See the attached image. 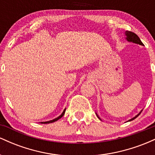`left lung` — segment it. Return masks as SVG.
<instances>
[{
    "instance_id": "obj_1",
    "label": "left lung",
    "mask_w": 155,
    "mask_h": 155,
    "mask_svg": "<svg viewBox=\"0 0 155 155\" xmlns=\"http://www.w3.org/2000/svg\"><path fill=\"white\" fill-rule=\"evenodd\" d=\"M125 35H126V40L127 41L129 42H132V43H135V44H139V45H141V46H143V44L142 43L141 41H140V39L139 38V37L137 35L136 33H133V32H130V31H126L125 32ZM142 111H140L139 114H138L136 115V117H134L133 118L130 119V120H129L128 121H132L133 120H135V119L136 118V117H138V116L140 115V114L141 113ZM96 115H97V117H98V119H100V120H101V119L100 117H98V115L97 114V113H96Z\"/></svg>"
}]
</instances>
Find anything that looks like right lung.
<instances>
[{
	"instance_id": "right-lung-1",
	"label": "right lung",
	"mask_w": 155,
	"mask_h": 155,
	"mask_svg": "<svg viewBox=\"0 0 155 155\" xmlns=\"http://www.w3.org/2000/svg\"><path fill=\"white\" fill-rule=\"evenodd\" d=\"M65 109H66V108H65V109H64V111H63V113L61 114V115H60V116L58 117H57V118H55V119H54V120H52L47 121V122H41V124H49V123H52V122H56V121H58V120H60V119L61 118V117H63V116L64 115V114H65Z\"/></svg>"
}]
</instances>
